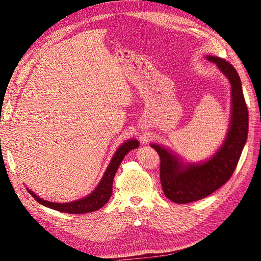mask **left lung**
Returning a JSON list of instances; mask_svg holds the SVG:
<instances>
[{"mask_svg": "<svg viewBox=\"0 0 261 261\" xmlns=\"http://www.w3.org/2000/svg\"><path fill=\"white\" fill-rule=\"evenodd\" d=\"M228 78L232 89V118L227 136L218 152L202 164L184 165L167 150L151 147L160 155V180L168 199L176 203L200 200L211 195L231 178L239 163L248 134V110L241 78L230 62L207 57Z\"/></svg>", "mask_w": 261, "mask_h": 261, "instance_id": "1", "label": "left lung"}]
</instances>
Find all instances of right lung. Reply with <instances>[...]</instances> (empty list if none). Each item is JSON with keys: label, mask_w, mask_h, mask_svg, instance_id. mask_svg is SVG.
I'll list each match as a JSON object with an SVG mask.
<instances>
[{"label": "right lung", "mask_w": 261, "mask_h": 261, "mask_svg": "<svg viewBox=\"0 0 261 261\" xmlns=\"http://www.w3.org/2000/svg\"><path fill=\"white\" fill-rule=\"evenodd\" d=\"M139 147L138 141L136 139H130L127 140L125 144H123L120 148L117 149V151L112 158V161L110 163L109 168L107 169L103 178L100 181V184L96 188L92 194L89 196L85 197L83 199L72 201V202H66V203H58V202H50L39 198L37 195H35L33 192L29 191V194L34 197V198L39 202L43 204V206L54 209L60 212H65V213H73V215H81V213H88L96 211L103 207L105 204L109 201L110 197L112 195V185H113V178L115 173L120 167L122 160L126 153L133 149H136Z\"/></svg>", "instance_id": "obj_1"}]
</instances>
